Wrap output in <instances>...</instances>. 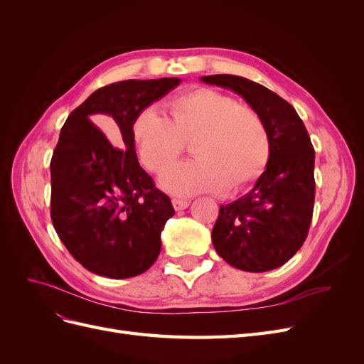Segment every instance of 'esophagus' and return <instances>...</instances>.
I'll return each instance as SVG.
<instances>
[{
    "label": "esophagus",
    "mask_w": 364,
    "mask_h": 364,
    "mask_svg": "<svg viewBox=\"0 0 364 364\" xmlns=\"http://www.w3.org/2000/svg\"><path fill=\"white\" fill-rule=\"evenodd\" d=\"M173 206L176 211H182V209H186L190 206V202L183 199H173Z\"/></svg>",
    "instance_id": "esophagus-1"
}]
</instances>
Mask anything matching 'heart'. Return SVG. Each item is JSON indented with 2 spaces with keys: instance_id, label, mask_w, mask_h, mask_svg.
Returning a JSON list of instances; mask_svg holds the SVG:
<instances>
[{
  "instance_id": "obj_1",
  "label": "heart",
  "mask_w": 364,
  "mask_h": 364,
  "mask_svg": "<svg viewBox=\"0 0 364 364\" xmlns=\"http://www.w3.org/2000/svg\"><path fill=\"white\" fill-rule=\"evenodd\" d=\"M168 118L156 107L136 115L132 134L139 161L162 173L194 138L191 161L174 164L161 176L162 188L174 196L238 190L255 181L270 158L267 126L259 114L235 98L199 87L171 98Z\"/></svg>"
}]
</instances>
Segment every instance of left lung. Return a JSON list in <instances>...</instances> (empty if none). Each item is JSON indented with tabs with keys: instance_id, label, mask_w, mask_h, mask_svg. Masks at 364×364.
I'll return each mask as SVG.
<instances>
[{
	"instance_id": "1",
	"label": "left lung",
	"mask_w": 364,
	"mask_h": 364,
	"mask_svg": "<svg viewBox=\"0 0 364 364\" xmlns=\"http://www.w3.org/2000/svg\"><path fill=\"white\" fill-rule=\"evenodd\" d=\"M234 91L267 126L270 158L253 188L220 205L213 245L230 266L245 272L281 267L301 249L314 208V149L296 109L266 86L240 75L200 77Z\"/></svg>"
}]
</instances>
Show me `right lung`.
<instances>
[{"instance_id": "1", "label": "right lung", "mask_w": 364, "mask_h": 364, "mask_svg": "<svg viewBox=\"0 0 364 364\" xmlns=\"http://www.w3.org/2000/svg\"><path fill=\"white\" fill-rule=\"evenodd\" d=\"M181 82L164 77L103 86L60 130L50 164L53 226L74 259L100 277L134 278L159 255L174 208L139 165L132 126L142 109ZM92 116L113 119L119 148L90 123Z\"/></svg>"}]
</instances>
